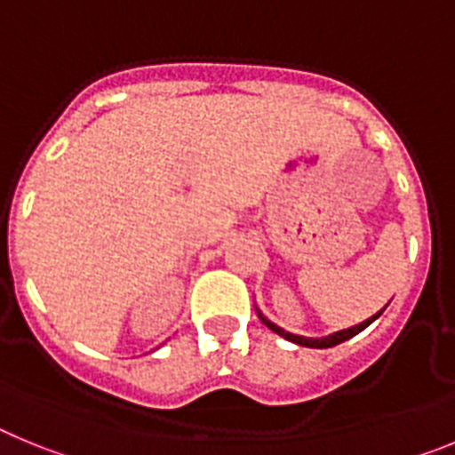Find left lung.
I'll list each match as a JSON object with an SVG mask.
<instances>
[{
  "label": "left lung",
  "mask_w": 455,
  "mask_h": 455,
  "mask_svg": "<svg viewBox=\"0 0 455 455\" xmlns=\"http://www.w3.org/2000/svg\"><path fill=\"white\" fill-rule=\"evenodd\" d=\"M383 309H380L378 315H373L371 319L363 321V323H360V325H353V328H348V331H339V332H335V335H331V337H323V339H307V337L291 335V332H284L283 328H277V325H273L271 321H267V319H264V316H262V321L268 325V328H271L273 332H277V335L284 337V339L293 341V344H300V347H307V348H331V347H337V344H341V341L351 339V337L357 335V332H363L364 328H367V325L371 323V321H376L378 316L383 315Z\"/></svg>",
  "instance_id": "8db88e82"
}]
</instances>
